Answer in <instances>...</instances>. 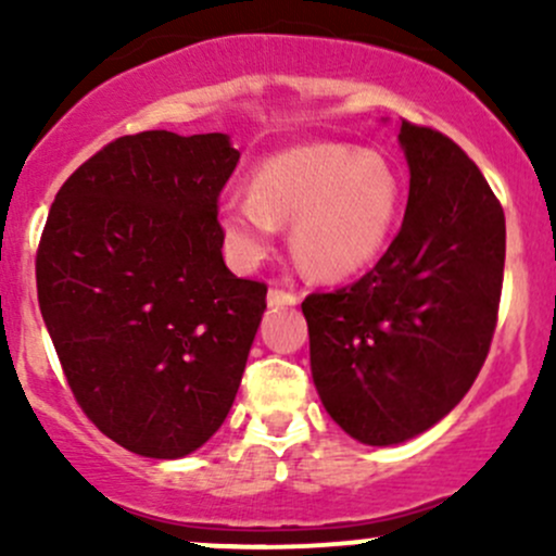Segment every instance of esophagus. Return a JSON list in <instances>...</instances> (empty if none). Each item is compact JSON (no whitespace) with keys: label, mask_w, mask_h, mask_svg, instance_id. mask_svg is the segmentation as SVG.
I'll return each mask as SVG.
<instances>
[{"label":"esophagus","mask_w":556,"mask_h":556,"mask_svg":"<svg viewBox=\"0 0 556 556\" xmlns=\"http://www.w3.org/2000/svg\"><path fill=\"white\" fill-rule=\"evenodd\" d=\"M299 304V295L290 293V290L271 288L268 290V306H295Z\"/></svg>","instance_id":"1"}]
</instances>
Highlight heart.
<instances>
[{
    "instance_id": "1",
    "label": "heart",
    "mask_w": 556,
    "mask_h": 556,
    "mask_svg": "<svg viewBox=\"0 0 556 556\" xmlns=\"http://www.w3.org/2000/svg\"><path fill=\"white\" fill-rule=\"evenodd\" d=\"M401 210V179L384 155L341 142L295 144L263 161L252 193L220 201V228L244 266L268 255L293 220L295 257L319 279H350L382 255Z\"/></svg>"
}]
</instances>
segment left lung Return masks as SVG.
<instances>
[{
	"instance_id": "8db88e82",
	"label": "left lung",
	"mask_w": 556,
	"mask_h": 556,
	"mask_svg": "<svg viewBox=\"0 0 556 556\" xmlns=\"http://www.w3.org/2000/svg\"><path fill=\"white\" fill-rule=\"evenodd\" d=\"M401 231L350 288L312 293V379L325 412L368 446L433 428L479 377L497 323L506 215L459 144L403 121Z\"/></svg>"
}]
</instances>
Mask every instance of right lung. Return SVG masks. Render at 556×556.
I'll use <instances>...</instances> for the list:
<instances>
[{
  "mask_svg": "<svg viewBox=\"0 0 556 556\" xmlns=\"http://www.w3.org/2000/svg\"><path fill=\"white\" fill-rule=\"evenodd\" d=\"M237 164L228 134L121 137L61 185L39 239V312L75 401L142 457L217 433L266 309V285L220 252Z\"/></svg>",
  "mask_w": 556,
  "mask_h": 556,
  "instance_id": "obj_1",
  "label": "right lung"
}]
</instances>
